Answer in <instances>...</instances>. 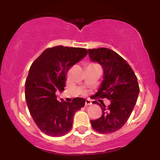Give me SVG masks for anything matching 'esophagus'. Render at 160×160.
Wrapping results in <instances>:
<instances>
[{"label": "esophagus", "instance_id": "esophagus-1", "mask_svg": "<svg viewBox=\"0 0 160 160\" xmlns=\"http://www.w3.org/2000/svg\"><path fill=\"white\" fill-rule=\"evenodd\" d=\"M92 102L90 100H89V99H86V102H85V105L86 106H88V105H92Z\"/></svg>", "mask_w": 160, "mask_h": 160}]
</instances>
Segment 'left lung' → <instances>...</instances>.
Returning a JSON list of instances; mask_svg holds the SVG:
<instances>
[{
  "instance_id": "1",
  "label": "left lung",
  "mask_w": 160,
  "mask_h": 160,
  "mask_svg": "<svg viewBox=\"0 0 160 160\" xmlns=\"http://www.w3.org/2000/svg\"><path fill=\"white\" fill-rule=\"evenodd\" d=\"M88 51L91 61L98 63L104 71L103 80L95 95L111 101L108 107L98 104L102 115L91 120V125L100 133L114 132L126 123L136 104L140 91L137 77L128 62L114 51L108 48Z\"/></svg>"
}]
</instances>
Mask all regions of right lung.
Wrapping results in <instances>:
<instances>
[{"label": "right lung", "instance_id": "right-lung-1", "mask_svg": "<svg viewBox=\"0 0 160 160\" xmlns=\"http://www.w3.org/2000/svg\"><path fill=\"white\" fill-rule=\"evenodd\" d=\"M84 48L56 46L45 49L32 63L25 81V99L33 120L49 136L65 135L71 129L74 113L86 100L71 103L57 100L56 92L65 90L68 71L87 55Z\"/></svg>", "mask_w": 160, "mask_h": 160}]
</instances>
